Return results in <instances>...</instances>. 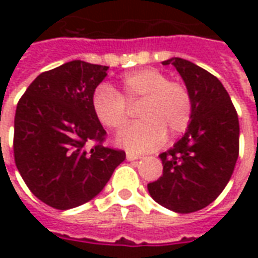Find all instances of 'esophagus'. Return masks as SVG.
I'll return each mask as SVG.
<instances>
[{
	"mask_svg": "<svg viewBox=\"0 0 258 258\" xmlns=\"http://www.w3.org/2000/svg\"><path fill=\"white\" fill-rule=\"evenodd\" d=\"M125 157H127V160H128V162H133V160H138V159H141L140 155H135V153H130V152H127Z\"/></svg>",
	"mask_w": 258,
	"mask_h": 258,
	"instance_id": "esophagus-1",
	"label": "esophagus"
}]
</instances>
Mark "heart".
<instances>
[{"instance_id": "heart-1", "label": "heart", "mask_w": 258, "mask_h": 258, "mask_svg": "<svg viewBox=\"0 0 258 258\" xmlns=\"http://www.w3.org/2000/svg\"><path fill=\"white\" fill-rule=\"evenodd\" d=\"M130 106L141 105V121L124 128L117 144L131 152H149L163 144L166 134L177 137L188 128L194 114V99L188 87L171 81L156 69H141L125 74L121 94L107 83L98 84L91 95V106L99 123L120 130L128 121Z\"/></svg>"}]
</instances>
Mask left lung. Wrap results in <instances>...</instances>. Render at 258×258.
Returning a JSON list of instances; mask_svg holds the SVG:
<instances>
[{
  "label": "left lung",
  "instance_id": "1",
  "mask_svg": "<svg viewBox=\"0 0 258 258\" xmlns=\"http://www.w3.org/2000/svg\"><path fill=\"white\" fill-rule=\"evenodd\" d=\"M170 63L189 90L194 114L184 137L159 155L163 175L148 190L163 207L186 214L214 202L231 179L239 156V120L216 76L185 59L163 62Z\"/></svg>",
  "mask_w": 258,
  "mask_h": 258
}]
</instances>
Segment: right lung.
<instances>
[{"label": "right lung", "instance_id": "obj_1", "mask_svg": "<svg viewBox=\"0 0 258 258\" xmlns=\"http://www.w3.org/2000/svg\"><path fill=\"white\" fill-rule=\"evenodd\" d=\"M107 69L72 60L40 74L18 102L16 167L31 194L53 209L68 210L95 198L125 159L124 151L103 145L106 131L91 106ZM91 140L96 144L88 150Z\"/></svg>", "mask_w": 258, "mask_h": 258}]
</instances>
